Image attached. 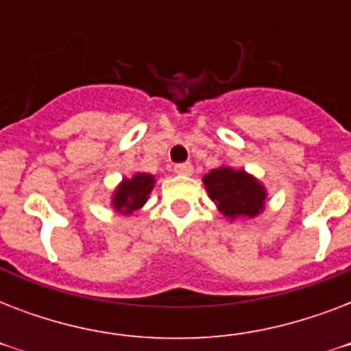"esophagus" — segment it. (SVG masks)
<instances>
[{
  "label": "esophagus",
  "instance_id": "34e87169",
  "mask_svg": "<svg viewBox=\"0 0 351 351\" xmlns=\"http://www.w3.org/2000/svg\"><path fill=\"white\" fill-rule=\"evenodd\" d=\"M175 173H176V175L189 176L193 173V165L189 164V162H182V164H176L175 165Z\"/></svg>",
  "mask_w": 351,
  "mask_h": 351
}]
</instances>
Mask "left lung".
Returning a JSON list of instances; mask_svg holds the SVG:
<instances>
[{
  "mask_svg": "<svg viewBox=\"0 0 351 351\" xmlns=\"http://www.w3.org/2000/svg\"><path fill=\"white\" fill-rule=\"evenodd\" d=\"M202 180L209 198L228 219L233 220L237 217L253 219L264 209L266 189L245 171L222 165L219 169L209 171Z\"/></svg>",
  "mask_w": 351,
  "mask_h": 351,
  "instance_id": "obj_1",
  "label": "left lung"
}]
</instances>
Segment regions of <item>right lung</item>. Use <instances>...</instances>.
Listing matches in <instances>:
<instances>
[{
    "label": "right lung",
    "instance_id": "add662e5",
    "mask_svg": "<svg viewBox=\"0 0 351 351\" xmlns=\"http://www.w3.org/2000/svg\"><path fill=\"white\" fill-rule=\"evenodd\" d=\"M154 176L147 173H136L132 178H123L112 195V206L123 215H131L147 202L149 193L153 191Z\"/></svg>",
    "mask_w": 351,
    "mask_h": 351
}]
</instances>
